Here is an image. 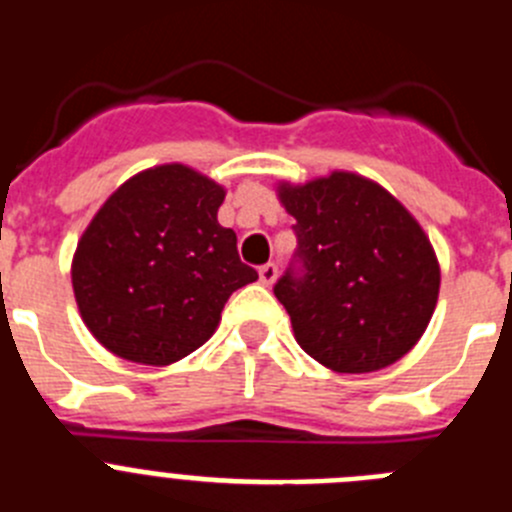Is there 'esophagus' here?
Returning a JSON list of instances; mask_svg holds the SVG:
<instances>
[{"mask_svg": "<svg viewBox=\"0 0 512 512\" xmlns=\"http://www.w3.org/2000/svg\"><path fill=\"white\" fill-rule=\"evenodd\" d=\"M277 274H279V266L277 264H264L259 269V279H261V284H266V287H269V284H274L277 282Z\"/></svg>", "mask_w": 512, "mask_h": 512, "instance_id": "obj_1", "label": "esophagus"}]
</instances>
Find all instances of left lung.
Segmentation results:
<instances>
[{"mask_svg": "<svg viewBox=\"0 0 512 512\" xmlns=\"http://www.w3.org/2000/svg\"><path fill=\"white\" fill-rule=\"evenodd\" d=\"M295 217V259L274 284L307 354L341 374L377 372L420 341L436 310L438 271L428 235L387 189L333 171L302 187L279 184Z\"/></svg>", "mask_w": 512, "mask_h": 512, "instance_id": "8db88e82", "label": "left lung"}]
</instances>
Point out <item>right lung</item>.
<instances>
[{
	"instance_id": "1",
	"label": "right lung",
	"mask_w": 512,
	"mask_h": 512,
	"mask_svg": "<svg viewBox=\"0 0 512 512\" xmlns=\"http://www.w3.org/2000/svg\"><path fill=\"white\" fill-rule=\"evenodd\" d=\"M225 189L182 164L140 171L99 207L71 264L76 305L120 359L166 366L215 333L235 289L259 274L217 223Z\"/></svg>"
}]
</instances>
